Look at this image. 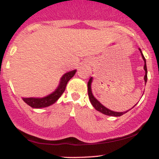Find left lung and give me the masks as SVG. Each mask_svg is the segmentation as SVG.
<instances>
[{"instance_id":"8db88e82","label":"left lung","mask_w":159,"mask_h":159,"mask_svg":"<svg viewBox=\"0 0 159 159\" xmlns=\"http://www.w3.org/2000/svg\"><path fill=\"white\" fill-rule=\"evenodd\" d=\"M139 49L140 54H141V56H142V58H143V61H144V66H143V69L144 70H145V75H144V81H145V84L146 83H147V63H146V59L145 57H144L143 53H142L141 50H140V48H138ZM93 77H91L90 78V80H89L88 83H87V87H88V96H89V98H90V101L91 104H92L93 106L94 107V108L96 109V110H97L98 111H99V112H101L102 114H104L105 115H107V116H122V115H123L124 114H125V113H127L128 111H130L131 109H129V110H128L126 111H123V112H116V111H111L110 109L107 108L106 107H105L102 104H101L98 101L97 99H96V98L94 97L93 94L92 93V89H91V84H92V82H93ZM134 105V106H135Z\"/></svg>"}]
</instances>
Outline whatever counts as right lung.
<instances>
[{
	"label": "right lung",
	"instance_id": "obj_1",
	"mask_svg": "<svg viewBox=\"0 0 159 159\" xmlns=\"http://www.w3.org/2000/svg\"><path fill=\"white\" fill-rule=\"evenodd\" d=\"M76 69L72 70L70 72H66L62 76L60 81V84L58 87L54 92L50 93L48 96H44V97H30V98H22V100L25 103L27 104L29 106L33 108H43V107H46L50 106L55 103L58 100V98L61 96L65 91L67 83L69 80L71 79L75 75L76 72Z\"/></svg>",
	"mask_w": 159,
	"mask_h": 159
}]
</instances>
